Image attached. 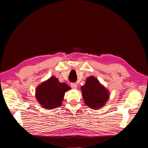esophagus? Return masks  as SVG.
<instances>
[{
    "mask_svg": "<svg viewBox=\"0 0 148 148\" xmlns=\"http://www.w3.org/2000/svg\"><path fill=\"white\" fill-rule=\"evenodd\" d=\"M71 85V87L73 89H77V83H71L70 84Z\"/></svg>",
    "mask_w": 148,
    "mask_h": 148,
    "instance_id": "1",
    "label": "esophagus"
}]
</instances>
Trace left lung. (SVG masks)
I'll use <instances>...</instances> for the list:
<instances>
[{
	"label": "left lung",
	"instance_id": "obj_1",
	"mask_svg": "<svg viewBox=\"0 0 148 148\" xmlns=\"http://www.w3.org/2000/svg\"><path fill=\"white\" fill-rule=\"evenodd\" d=\"M81 89L85 104L93 109L104 106L110 96L109 91L92 76L87 78Z\"/></svg>",
	"mask_w": 148,
	"mask_h": 148
}]
</instances>
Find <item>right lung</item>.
<instances>
[{
  "mask_svg": "<svg viewBox=\"0 0 148 148\" xmlns=\"http://www.w3.org/2000/svg\"><path fill=\"white\" fill-rule=\"evenodd\" d=\"M65 83H60L55 77H51L36 89V98L44 108L49 110L60 107L65 92L70 89Z\"/></svg>",
  "mask_w": 148,
  "mask_h": 148,
  "instance_id": "right-lung-1",
  "label": "right lung"
}]
</instances>
